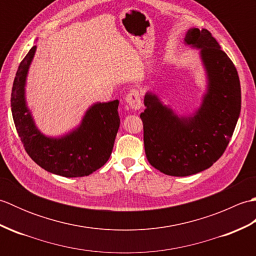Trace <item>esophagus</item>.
I'll use <instances>...</instances> for the list:
<instances>
[{
  "instance_id": "esophagus-1",
  "label": "esophagus",
  "mask_w": 256,
  "mask_h": 256,
  "mask_svg": "<svg viewBox=\"0 0 256 256\" xmlns=\"http://www.w3.org/2000/svg\"><path fill=\"white\" fill-rule=\"evenodd\" d=\"M125 101L132 110H140L142 108V99H140V94L138 90H132L125 98Z\"/></svg>"
}]
</instances>
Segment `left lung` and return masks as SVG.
<instances>
[{"label":"left lung","mask_w":256,"mask_h":256,"mask_svg":"<svg viewBox=\"0 0 256 256\" xmlns=\"http://www.w3.org/2000/svg\"><path fill=\"white\" fill-rule=\"evenodd\" d=\"M184 44L199 50L206 86L200 104L179 114L160 96L148 91L144 148L150 164L165 175L184 177L211 167L224 153L241 112V86L236 68L210 32L189 28Z\"/></svg>","instance_id":"8db88e82"}]
</instances>
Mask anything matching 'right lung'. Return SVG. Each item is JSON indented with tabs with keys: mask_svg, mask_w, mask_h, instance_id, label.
I'll use <instances>...</instances> for the list:
<instances>
[{
	"mask_svg": "<svg viewBox=\"0 0 256 256\" xmlns=\"http://www.w3.org/2000/svg\"><path fill=\"white\" fill-rule=\"evenodd\" d=\"M37 46H32L16 72L10 108L16 131L25 150L37 165L62 177L89 176L106 164L120 128L118 100L90 106L80 123L59 136L42 133L26 100V84Z\"/></svg>",
	"mask_w": 256,
	"mask_h": 256,
	"instance_id": "add662e5",
	"label": "right lung"
}]
</instances>
